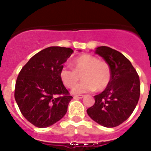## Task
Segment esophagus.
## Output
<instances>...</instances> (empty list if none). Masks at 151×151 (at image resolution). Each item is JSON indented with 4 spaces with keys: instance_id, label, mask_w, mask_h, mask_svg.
<instances>
[{
    "instance_id": "esophagus-1",
    "label": "esophagus",
    "mask_w": 151,
    "mask_h": 151,
    "mask_svg": "<svg viewBox=\"0 0 151 151\" xmlns=\"http://www.w3.org/2000/svg\"><path fill=\"white\" fill-rule=\"evenodd\" d=\"M84 97H85V95H76L73 96V98L74 99H82Z\"/></svg>"
}]
</instances>
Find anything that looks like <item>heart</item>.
<instances>
[{
	"instance_id": "obj_1",
	"label": "heart",
	"mask_w": 151,
	"mask_h": 151,
	"mask_svg": "<svg viewBox=\"0 0 151 151\" xmlns=\"http://www.w3.org/2000/svg\"><path fill=\"white\" fill-rule=\"evenodd\" d=\"M73 69L63 66L59 71V78L66 87L73 88L81 76L83 81L73 88V93H84L96 89L102 92L108 87L111 81V70L107 63L99 61L92 55L84 54L72 63Z\"/></svg>"
}]
</instances>
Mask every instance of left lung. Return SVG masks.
<instances>
[{"mask_svg": "<svg viewBox=\"0 0 151 151\" xmlns=\"http://www.w3.org/2000/svg\"><path fill=\"white\" fill-rule=\"evenodd\" d=\"M111 70V81L100 94L95 96L94 105L87 110L93 121L113 128L126 121L135 110L140 96V82L131 62L121 52L106 46L96 48Z\"/></svg>", "mask_w": 151, "mask_h": 151, "instance_id": "obj_1", "label": "left lung"}]
</instances>
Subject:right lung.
Wrapping results in <instances>:
<instances>
[{
	"mask_svg": "<svg viewBox=\"0 0 151 151\" xmlns=\"http://www.w3.org/2000/svg\"><path fill=\"white\" fill-rule=\"evenodd\" d=\"M73 51L52 46L34 55L22 68L15 82V99L23 117L38 128H46L66 114L70 96L59 78L63 64Z\"/></svg>",
	"mask_w": 151,
	"mask_h": 151,
	"instance_id": "add662e5",
	"label": "right lung"
}]
</instances>
